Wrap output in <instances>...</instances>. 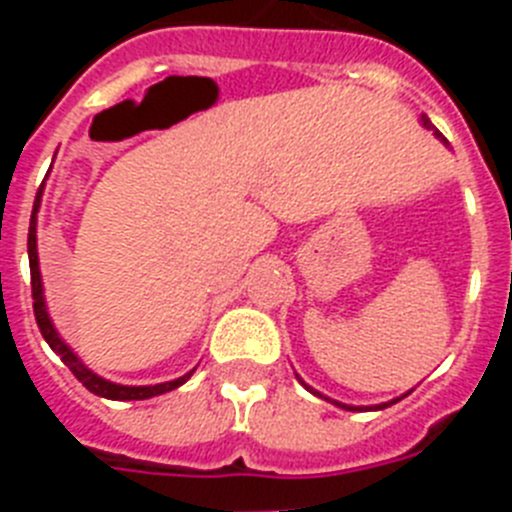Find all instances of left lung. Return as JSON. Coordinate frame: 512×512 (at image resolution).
<instances>
[{"label":"left lung","instance_id":"1","mask_svg":"<svg viewBox=\"0 0 512 512\" xmlns=\"http://www.w3.org/2000/svg\"><path fill=\"white\" fill-rule=\"evenodd\" d=\"M420 125H423V128H425V130H433V135H436V138H438V140H441L443 146L449 148V140L443 138V135H441V133H438V130H436V128H433V122H431V120H428V115H420ZM295 377H297V382H300V384H302V387H305V390H307V392H312V395H318V397H325V395H320V392H318V390H312L310 384H307V382H305V379H302V377H300V374H295ZM405 395H408V392H405ZM405 395L395 397V400H390V402H379V405H346V402L330 400V397H325V400H328V402H333V405H338V408H343V410H354V413H356V410H384V408H390V405H395V402H400V400H402V397H405Z\"/></svg>","mask_w":512,"mask_h":512}]
</instances>
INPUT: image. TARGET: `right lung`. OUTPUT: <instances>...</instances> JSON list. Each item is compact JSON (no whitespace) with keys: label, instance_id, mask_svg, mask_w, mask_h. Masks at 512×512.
<instances>
[{"label":"right lung","instance_id":"1","mask_svg":"<svg viewBox=\"0 0 512 512\" xmlns=\"http://www.w3.org/2000/svg\"><path fill=\"white\" fill-rule=\"evenodd\" d=\"M40 200H43V187L38 189V197H35L33 205V217H30V233H27V259H30V279H33V310H35V320H38V328L43 333V338L48 341V346L61 356V361L69 366L74 377L79 379L89 392L99 397H107V400H148V397L164 395V392L176 390V387H182L189 377L194 374L187 372L184 377L171 379V382H161V384H117L110 382V379L99 377L97 372H92L79 356L74 354V348L69 343L63 341L61 333L53 325L51 315H48V305H45V295H43V279H40V261H38V210H40Z\"/></svg>","mask_w":512,"mask_h":512}]
</instances>
